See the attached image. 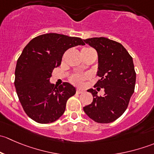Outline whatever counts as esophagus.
Returning a JSON list of instances; mask_svg holds the SVG:
<instances>
[{"label":"esophagus","mask_w":154,"mask_h":154,"mask_svg":"<svg viewBox=\"0 0 154 154\" xmlns=\"http://www.w3.org/2000/svg\"><path fill=\"white\" fill-rule=\"evenodd\" d=\"M76 92H77V94H82V93L83 92V90L80 89V88H78V89H77V91H76Z\"/></svg>","instance_id":"obj_1"}]
</instances>
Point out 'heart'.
<instances>
[{
	"instance_id": "b5f03b06",
	"label": "heart",
	"mask_w": 154,
	"mask_h": 154,
	"mask_svg": "<svg viewBox=\"0 0 154 154\" xmlns=\"http://www.w3.org/2000/svg\"><path fill=\"white\" fill-rule=\"evenodd\" d=\"M90 50H93L92 48H82L81 50V53L83 52H86V51H90ZM88 78V75H81V74H74L70 78V81L74 85H77V86H82L83 83V81L86 79Z\"/></svg>"
}]
</instances>
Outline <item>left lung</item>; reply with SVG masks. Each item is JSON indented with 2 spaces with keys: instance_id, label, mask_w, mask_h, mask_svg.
I'll return each instance as SVG.
<instances>
[{
  "instance_id": "1",
  "label": "left lung",
  "mask_w": 154,
  "mask_h": 154,
  "mask_svg": "<svg viewBox=\"0 0 154 154\" xmlns=\"http://www.w3.org/2000/svg\"><path fill=\"white\" fill-rule=\"evenodd\" d=\"M84 42L97 52V75L100 79L94 87L98 91L103 88L105 94L98 96L96 89H88L93 101L83 110L95 122L111 123L125 112L134 92L136 74L133 58L122 44L107 38L95 37Z\"/></svg>"
}]
</instances>
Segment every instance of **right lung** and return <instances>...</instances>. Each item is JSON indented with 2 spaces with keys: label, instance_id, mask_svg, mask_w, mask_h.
I'll return each mask as SVG.
<instances>
[{
  "label": "right lung",
  "instance_id": "add662e5",
  "mask_svg": "<svg viewBox=\"0 0 154 154\" xmlns=\"http://www.w3.org/2000/svg\"><path fill=\"white\" fill-rule=\"evenodd\" d=\"M83 40L58 33H46L32 38L17 61L15 86L26 114L40 124L60 119L67 100L76 89L68 83L57 87L50 83L54 68L60 66L64 53Z\"/></svg>",
  "mask_w": 154,
  "mask_h": 154
}]
</instances>
